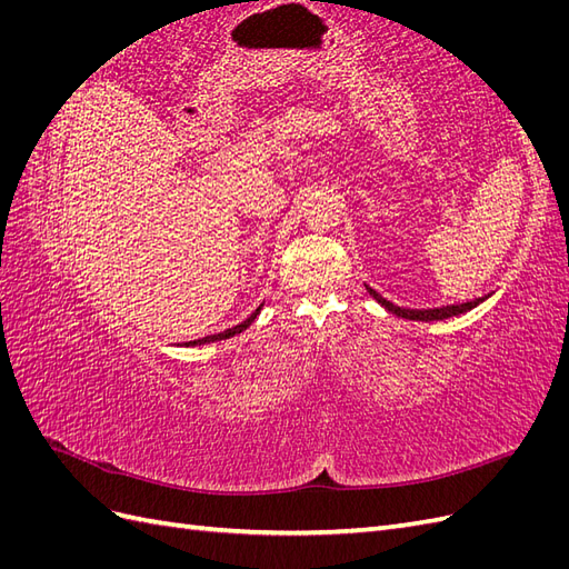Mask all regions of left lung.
<instances>
[{
    "instance_id": "1",
    "label": "left lung",
    "mask_w": 569,
    "mask_h": 569,
    "mask_svg": "<svg viewBox=\"0 0 569 569\" xmlns=\"http://www.w3.org/2000/svg\"><path fill=\"white\" fill-rule=\"evenodd\" d=\"M368 291H370V297H372L377 303H382L389 313L399 316V318H406V320H425V322H429V320H446V318H453V316H460V313H468V311H472L475 306H479L481 301L487 299V297H481V299L465 301V303H456V306L425 308V311H418V308H416V311H410V308H401V306H396V303L387 301L385 297L377 295V291H375V289H370V287H368Z\"/></svg>"
}]
</instances>
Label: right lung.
Returning <instances> with one entry per match:
<instances>
[{"label":"right lung","instance_id":"add662e5","mask_svg":"<svg viewBox=\"0 0 569 569\" xmlns=\"http://www.w3.org/2000/svg\"><path fill=\"white\" fill-rule=\"evenodd\" d=\"M261 313V306L256 308V311L244 320V322H239V325H234V327H230V330H226V332H218V335H209V337H203V339H194V341H184V347H201V343H211V341H220V339H230V337H234V335H239V332H244L247 327L256 320V316Z\"/></svg>","mask_w":569,"mask_h":569}]
</instances>
